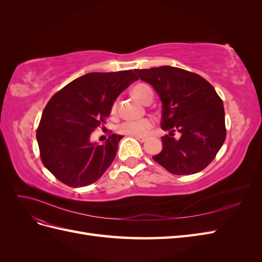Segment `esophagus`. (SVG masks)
Listing matches in <instances>:
<instances>
[{
  "label": "esophagus",
  "instance_id": "obj_1",
  "mask_svg": "<svg viewBox=\"0 0 262 262\" xmlns=\"http://www.w3.org/2000/svg\"><path fill=\"white\" fill-rule=\"evenodd\" d=\"M133 138H136L137 140H139L140 142H144L146 139L144 138V137H133Z\"/></svg>",
  "mask_w": 262,
  "mask_h": 262
}]
</instances>
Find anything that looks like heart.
I'll use <instances>...</instances> for the list:
<instances>
[{"instance_id":"obj_1","label":"heart","mask_w":262,"mask_h":262,"mask_svg":"<svg viewBox=\"0 0 262 262\" xmlns=\"http://www.w3.org/2000/svg\"><path fill=\"white\" fill-rule=\"evenodd\" d=\"M132 95L138 100L145 102L148 99H153V91L146 84L140 83L137 84L132 89ZM117 112V101L114 102L112 107V114H116ZM153 121L150 119L144 118L141 120H129L124 121L117 126V132L119 134L126 137H144L148 133V131L153 128Z\"/></svg>"}]
</instances>
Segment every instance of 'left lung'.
Masks as SVG:
<instances>
[{
  "label": "left lung",
  "mask_w": 262,
  "mask_h": 262,
  "mask_svg": "<svg viewBox=\"0 0 262 262\" xmlns=\"http://www.w3.org/2000/svg\"><path fill=\"white\" fill-rule=\"evenodd\" d=\"M162 100L163 149L153 160L173 175H192L215 158L226 138L223 101L199 74L163 66L136 70ZM175 132L181 137L173 138Z\"/></svg>",
  "instance_id": "1"
}]
</instances>
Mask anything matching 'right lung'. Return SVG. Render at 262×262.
I'll return each instance as SVG.
<instances>
[{
  "mask_svg": "<svg viewBox=\"0 0 262 262\" xmlns=\"http://www.w3.org/2000/svg\"><path fill=\"white\" fill-rule=\"evenodd\" d=\"M138 77L132 70L80 76L55 93L45 107L37 141L45 167L69 187L97 181L113 164L121 136L109 134L102 145L90 142L104 128L114 101Z\"/></svg>",
  "mask_w": 262,
  "mask_h": 262,
  "instance_id": "add662e5",
  "label": "right lung"
}]
</instances>
